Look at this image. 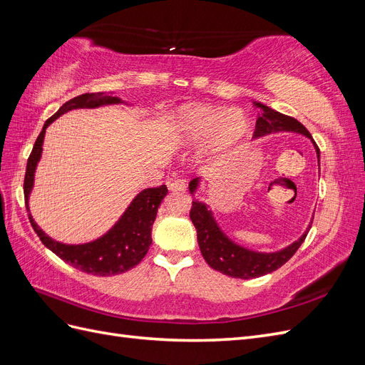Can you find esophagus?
Listing matches in <instances>:
<instances>
[{
  "instance_id": "esophagus-1",
  "label": "esophagus",
  "mask_w": 365,
  "mask_h": 365,
  "mask_svg": "<svg viewBox=\"0 0 365 365\" xmlns=\"http://www.w3.org/2000/svg\"><path fill=\"white\" fill-rule=\"evenodd\" d=\"M169 190H172V192H184L185 190V181L181 180V178L172 180L169 182Z\"/></svg>"
}]
</instances>
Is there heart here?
Segmentation results:
<instances>
[{
    "label": "heart",
    "instance_id": "b5f03b06",
    "mask_svg": "<svg viewBox=\"0 0 365 365\" xmlns=\"http://www.w3.org/2000/svg\"><path fill=\"white\" fill-rule=\"evenodd\" d=\"M175 129L182 143L205 140L208 153H219L235 146L245 135L248 120L240 109L208 105H187L175 115Z\"/></svg>",
    "mask_w": 365,
    "mask_h": 365
}]
</instances>
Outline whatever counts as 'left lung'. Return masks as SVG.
I'll return each mask as SVG.
<instances>
[{"instance_id":"8db88e82","label":"left lung","mask_w":365,"mask_h":365,"mask_svg":"<svg viewBox=\"0 0 365 365\" xmlns=\"http://www.w3.org/2000/svg\"><path fill=\"white\" fill-rule=\"evenodd\" d=\"M254 105L262 109V113L256 121V129H254V138L272 134V132L292 130L298 132V134H303L314 141L312 135L309 134V130L298 120L274 111L269 106H264L262 103ZM315 149L319 161V149L317 145ZM196 187L197 178L190 181L189 189L192 193L196 190ZM190 219L197 231V244H200L202 257L210 267L228 275V277L244 280L262 277V275L269 274L283 267V264L297 252V250L302 247L309 233V228H311V225H309L306 233L284 250H280L277 252H256L231 242L222 231H220L213 217L212 210H208L205 204L200 201H192Z\"/></svg>"}]
</instances>
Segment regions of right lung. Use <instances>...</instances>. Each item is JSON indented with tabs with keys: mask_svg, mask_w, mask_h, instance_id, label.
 I'll return each mask as SVG.
<instances>
[{
	"mask_svg": "<svg viewBox=\"0 0 365 365\" xmlns=\"http://www.w3.org/2000/svg\"><path fill=\"white\" fill-rule=\"evenodd\" d=\"M120 102L121 101L118 97L106 96L105 93H86L71 98L67 103H63L59 108V111L46 121V125H43L41 134L38 135L35 146H33V150L27 160L24 178V200L27 212L29 195L33 187L36 164L41 158L42 143L47 126L62 114L71 111V109L97 108L101 105H111ZM165 195H168V187L165 185L152 187V189L140 192L135 196V200L130 202L123 216L120 217L118 222L109 230L105 236L94 242H90V244L82 245H67L53 240L36 225L30 213L29 219L42 244L56 254V256L61 257L63 262H67L71 267L82 272L98 275V277H108V275L126 272L130 268L137 267L143 260V257L146 256L152 244L150 235L153 220L157 217L158 207Z\"/></svg>",
	"mask_w": 365,
	"mask_h": 365,
	"instance_id": "obj_1",
	"label": "right lung"
}]
</instances>
